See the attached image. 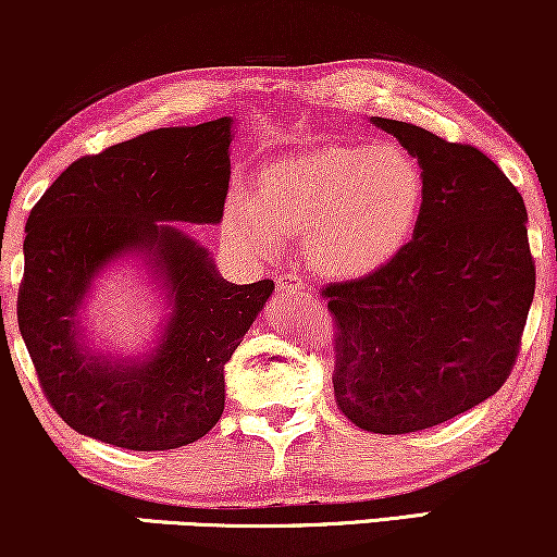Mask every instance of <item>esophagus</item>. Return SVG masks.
Wrapping results in <instances>:
<instances>
[{"instance_id":"34e87169","label":"esophagus","mask_w":557,"mask_h":557,"mask_svg":"<svg viewBox=\"0 0 557 557\" xmlns=\"http://www.w3.org/2000/svg\"><path fill=\"white\" fill-rule=\"evenodd\" d=\"M276 284H278V292H284V294H304V288H307L296 273H281Z\"/></svg>"}]
</instances>
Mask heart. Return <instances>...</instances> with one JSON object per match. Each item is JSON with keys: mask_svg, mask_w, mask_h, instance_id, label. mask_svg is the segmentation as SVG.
I'll list each match as a JSON object with an SVG mask.
<instances>
[{"mask_svg": "<svg viewBox=\"0 0 557 557\" xmlns=\"http://www.w3.org/2000/svg\"><path fill=\"white\" fill-rule=\"evenodd\" d=\"M425 202L421 164L398 144H322L265 162L253 195L233 193L223 233L240 253L273 258L301 233L322 278L355 281L393 261L413 238Z\"/></svg>", "mask_w": 557, "mask_h": 557, "instance_id": "1", "label": "heart"}]
</instances>
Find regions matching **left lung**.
Returning a JSON list of instances; mask_svg holds the SVG:
<instances>
[{"mask_svg":"<svg viewBox=\"0 0 557 557\" xmlns=\"http://www.w3.org/2000/svg\"><path fill=\"white\" fill-rule=\"evenodd\" d=\"M370 121L421 164L423 212L391 263L324 296L339 332V410L395 436L451 421L499 391L535 296V263L522 195L490 157L406 121Z\"/></svg>","mask_w":557,"mask_h":557,"instance_id":"1","label":"left lung"}]
</instances>
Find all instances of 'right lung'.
Returning <instances> with one entry per match:
<instances>
[{
  "label": "right lung",
  "instance_id": "1",
  "mask_svg": "<svg viewBox=\"0 0 557 557\" xmlns=\"http://www.w3.org/2000/svg\"><path fill=\"white\" fill-rule=\"evenodd\" d=\"M233 119L170 126L73 162L27 218L17 322L50 406L73 431L128 451L202 438L225 408V364L273 294L231 284L182 223L218 225ZM132 262L160 299L136 354L87 326L101 277Z\"/></svg>",
  "mask_w": 557,
  "mask_h": 557
}]
</instances>
